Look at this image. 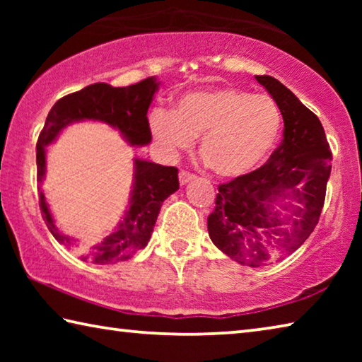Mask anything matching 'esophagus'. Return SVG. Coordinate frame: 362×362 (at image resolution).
<instances>
[{
  "instance_id": "34e87169",
  "label": "esophagus",
  "mask_w": 362,
  "mask_h": 362,
  "mask_svg": "<svg viewBox=\"0 0 362 362\" xmlns=\"http://www.w3.org/2000/svg\"><path fill=\"white\" fill-rule=\"evenodd\" d=\"M193 179H194V175L192 173H187V170H180V174H179L180 185H187V183L192 182Z\"/></svg>"
}]
</instances>
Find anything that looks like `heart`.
Masks as SVG:
<instances>
[{
	"instance_id": "obj_1",
	"label": "heart",
	"mask_w": 362,
	"mask_h": 362,
	"mask_svg": "<svg viewBox=\"0 0 362 362\" xmlns=\"http://www.w3.org/2000/svg\"><path fill=\"white\" fill-rule=\"evenodd\" d=\"M153 137L174 155L192 148L201 136L199 151L214 173L226 179L259 169L276 146L283 113L272 97L238 88L193 90L175 103L174 112L158 108L150 116Z\"/></svg>"
}]
</instances>
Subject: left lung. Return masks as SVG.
Masks as SVG:
<instances>
[{
    "instance_id": "8db88e82",
    "label": "left lung",
    "mask_w": 362,
    "mask_h": 362,
    "mask_svg": "<svg viewBox=\"0 0 362 362\" xmlns=\"http://www.w3.org/2000/svg\"><path fill=\"white\" fill-rule=\"evenodd\" d=\"M255 79L283 113V140L262 168L218 185L216 209L207 217L212 243L247 267L283 259L302 246L320 220L332 169L317 116L276 78Z\"/></svg>"
}]
</instances>
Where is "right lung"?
<instances>
[{"mask_svg": "<svg viewBox=\"0 0 362 362\" xmlns=\"http://www.w3.org/2000/svg\"><path fill=\"white\" fill-rule=\"evenodd\" d=\"M158 88L159 81H156L155 76L126 88H113L107 83H95L57 100L49 112L45 127L36 142L38 182L42 183L46 177V146L51 145L59 134L73 122L88 119L105 122L115 127L129 145H148L151 142V132L146 113ZM177 189H179L177 168L161 166L136 158L129 207L108 236L86 246L79 244L76 238L65 235L57 228L42 192H40V207L46 226L60 244L76 250L84 262L110 265L131 259L137 250L148 244L164 199H168Z\"/></svg>", "mask_w": 362, "mask_h": 362, "instance_id": "obj_1", "label": "right lung"}]
</instances>
